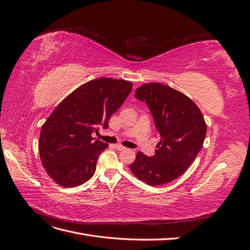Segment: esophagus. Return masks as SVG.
<instances>
[{
	"label": "esophagus",
	"instance_id": "obj_1",
	"mask_svg": "<svg viewBox=\"0 0 250 250\" xmlns=\"http://www.w3.org/2000/svg\"><path fill=\"white\" fill-rule=\"evenodd\" d=\"M115 147H116V149H118L119 151H124V150H128V148H126V147L122 146V145H116Z\"/></svg>",
	"mask_w": 250,
	"mask_h": 250
}]
</instances>
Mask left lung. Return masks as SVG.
Segmentation results:
<instances>
[{"instance_id": "1", "label": "left lung", "mask_w": 250, "mask_h": 250, "mask_svg": "<svg viewBox=\"0 0 250 250\" xmlns=\"http://www.w3.org/2000/svg\"><path fill=\"white\" fill-rule=\"evenodd\" d=\"M134 97L146 103L161 141L154 155L139 152L131 172L149 186L169 184L184 174L202 148L207 125L190 98L162 83H146Z\"/></svg>"}]
</instances>
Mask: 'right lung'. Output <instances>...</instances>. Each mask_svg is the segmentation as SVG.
I'll use <instances>...</instances> for the list:
<instances>
[{
  "mask_svg": "<svg viewBox=\"0 0 250 250\" xmlns=\"http://www.w3.org/2000/svg\"><path fill=\"white\" fill-rule=\"evenodd\" d=\"M129 81L99 78L84 83L52 111L42 127L39 150L42 166L56 184L75 188L93 177L106 143L92 137L130 94Z\"/></svg>",
  "mask_w": 250,
  "mask_h": 250,
  "instance_id": "right-lung-1",
  "label": "right lung"
}]
</instances>
